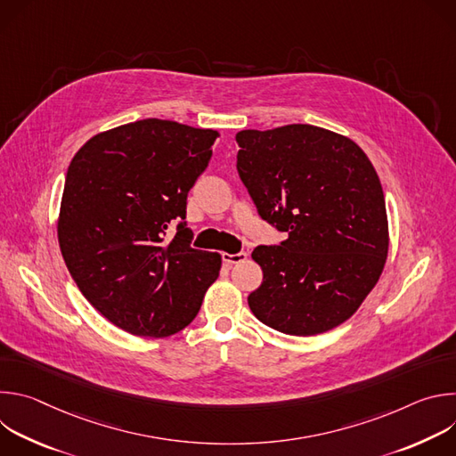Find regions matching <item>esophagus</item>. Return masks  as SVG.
<instances>
[{
	"label": "esophagus",
	"instance_id": "1",
	"mask_svg": "<svg viewBox=\"0 0 456 456\" xmlns=\"http://www.w3.org/2000/svg\"><path fill=\"white\" fill-rule=\"evenodd\" d=\"M247 252H236V254H229V252H224V264L225 265H236V264H241L247 259Z\"/></svg>",
	"mask_w": 456,
	"mask_h": 456
}]
</instances>
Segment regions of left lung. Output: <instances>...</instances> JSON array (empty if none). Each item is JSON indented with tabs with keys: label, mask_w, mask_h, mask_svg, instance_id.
I'll return each instance as SVG.
<instances>
[{
	"label": "left lung",
	"mask_w": 456,
	"mask_h": 456,
	"mask_svg": "<svg viewBox=\"0 0 456 456\" xmlns=\"http://www.w3.org/2000/svg\"><path fill=\"white\" fill-rule=\"evenodd\" d=\"M238 173L259 216L287 232L257 245L264 281L247 301L267 327L317 336L350 319L377 285L389 247L384 192L366 153L312 124L243 129Z\"/></svg>",
	"instance_id": "1"
}]
</instances>
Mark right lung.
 Instances as JSON below:
<instances>
[{"instance_id":"add662e5","label":"right lung","mask_w":456,"mask_h":456,"mask_svg":"<svg viewBox=\"0 0 456 456\" xmlns=\"http://www.w3.org/2000/svg\"><path fill=\"white\" fill-rule=\"evenodd\" d=\"M215 129L144 118L94 135L74 155L57 216L64 264L90 305L139 338L194 319L222 254L189 247L187 192L208 167Z\"/></svg>"}]
</instances>
